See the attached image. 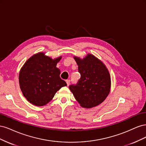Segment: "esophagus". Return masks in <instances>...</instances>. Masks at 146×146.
<instances>
[{
    "label": "esophagus",
    "instance_id": "34e87169",
    "mask_svg": "<svg viewBox=\"0 0 146 146\" xmlns=\"http://www.w3.org/2000/svg\"><path fill=\"white\" fill-rule=\"evenodd\" d=\"M66 83H67V85L69 86V84H70V80H66Z\"/></svg>",
    "mask_w": 146,
    "mask_h": 146
}]
</instances>
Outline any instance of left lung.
<instances>
[{
	"label": "left lung",
	"instance_id": "obj_1",
	"mask_svg": "<svg viewBox=\"0 0 146 146\" xmlns=\"http://www.w3.org/2000/svg\"><path fill=\"white\" fill-rule=\"evenodd\" d=\"M80 78L69 89L83 108H90L100 104L110 91L111 77L108 70L102 61L91 54L83 59L74 56Z\"/></svg>",
	"mask_w": 146,
	"mask_h": 146
}]
</instances>
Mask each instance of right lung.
Listing matches in <instances>:
<instances>
[{"label": "right lung", "instance_id": "right-lung-1", "mask_svg": "<svg viewBox=\"0 0 146 146\" xmlns=\"http://www.w3.org/2000/svg\"><path fill=\"white\" fill-rule=\"evenodd\" d=\"M61 56L53 60L43 52L31 56L21 69L19 82L25 98L36 106L46 105L57 91L67 86L60 77V70L56 64Z\"/></svg>", "mask_w": 146, "mask_h": 146}]
</instances>
